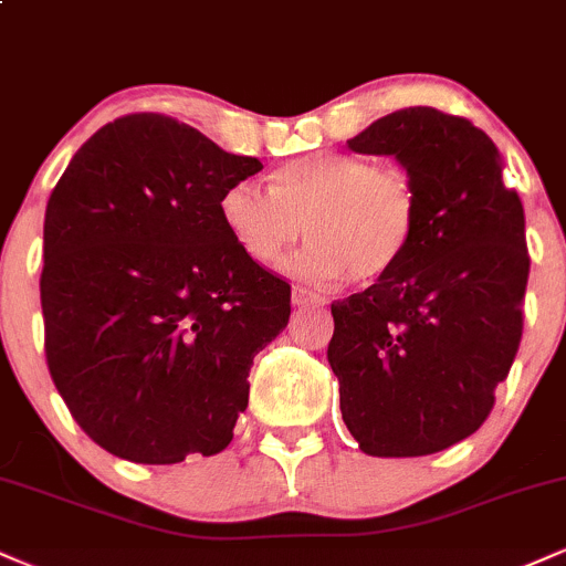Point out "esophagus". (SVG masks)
Listing matches in <instances>:
<instances>
[{"label": "esophagus", "instance_id": "1", "mask_svg": "<svg viewBox=\"0 0 566 566\" xmlns=\"http://www.w3.org/2000/svg\"><path fill=\"white\" fill-rule=\"evenodd\" d=\"M292 303L297 305V308H305V305H322L324 301L319 295H314L311 290H303V287H295L292 290Z\"/></svg>", "mask_w": 566, "mask_h": 566}]
</instances>
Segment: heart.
<instances>
[{
	"mask_svg": "<svg viewBox=\"0 0 566 566\" xmlns=\"http://www.w3.org/2000/svg\"><path fill=\"white\" fill-rule=\"evenodd\" d=\"M220 218L252 263L271 265L305 233L297 274L316 282H380L405 261L420 226V191L401 167L359 154L316 151L271 172L269 191L231 184Z\"/></svg>",
	"mask_w": 566,
	"mask_h": 566,
	"instance_id": "heart-1",
	"label": "heart"
}]
</instances>
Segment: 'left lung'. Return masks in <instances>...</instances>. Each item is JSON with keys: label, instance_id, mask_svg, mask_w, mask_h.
<instances>
[{"label": "left lung", "instance_id": "8db88e82", "mask_svg": "<svg viewBox=\"0 0 566 566\" xmlns=\"http://www.w3.org/2000/svg\"><path fill=\"white\" fill-rule=\"evenodd\" d=\"M348 148L412 175L420 226L391 274L333 303L343 423L375 458L441 452L484 423L522 343V199L490 135L439 108L382 116Z\"/></svg>", "mask_w": 566, "mask_h": 566}]
</instances>
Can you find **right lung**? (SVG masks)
<instances>
[{"instance_id":"obj_1","label":"right lung","mask_w":566,"mask_h":566,"mask_svg":"<svg viewBox=\"0 0 566 566\" xmlns=\"http://www.w3.org/2000/svg\"><path fill=\"white\" fill-rule=\"evenodd\" d=\"M261 170L172 116L129 114L97 129L50 193L48 367L116 458L170 465L233 439L252 359L290 319V284L220 218L226 188Z\"/></svg>"}]
</instances>
